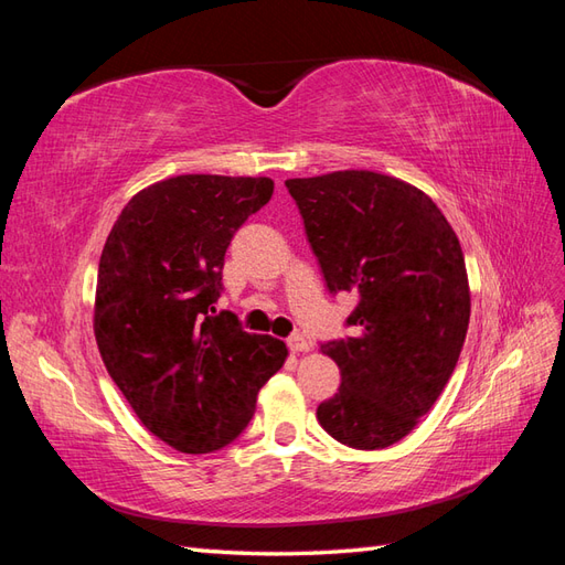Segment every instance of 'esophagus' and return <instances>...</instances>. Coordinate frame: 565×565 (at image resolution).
<instances>
[{
  "label": "esophagus",
  "instance_id": "34e87169",
  "mask_svg": "<svg viewBox=\"0 0 565 565\" xmlns=\"http://www.w3.org/2000/svg\"><path fill=\"white\" fill-rule=\"evenodd\" d=\"M289 350L294 352V354H303V352H308L310 350V342L303 338V334H291L289 340Z\"/></svg>",
  "mask_w": 565,
  "mask_h": 565
}]
</instances>
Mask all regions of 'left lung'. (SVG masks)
Wrapping results in <instances>:
<instances>
[{
  "label": "left lung",
  "mask_w": 565,
  "mask_h": 565,
  "mask_svg": "<svg viewBox=\"0 0 565 565\" xmlns=\"http://www.w3.org/2000/svg\"><path fill=\"white\" fill-rule=\"evenodd\" d=\"M330 294H354L352 334L320 344L340 366L318 405L330 437L386 449L429 413L459 362L471 318L459 237L425 191L344 170L286 179Z\"/></svg>",
  "instance_id": "left-lung-1"
}]
</instances>
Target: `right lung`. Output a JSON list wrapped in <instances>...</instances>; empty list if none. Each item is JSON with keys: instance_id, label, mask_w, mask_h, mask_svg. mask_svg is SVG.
I'll return each mask as SVG.
<instances>
[{"instance_id": "right-lung-1", "label": "right lung", "mask_w": 565, "mask_h": 565, "mask_svg": "<svg viewBox=\"0 0 565 565\" xmlns=\"http://www.w3.org/2000/svg\"><path fill=\"white\" fill-rule=\"evenodd\" d=\"M271 194L269 177H172L138 191L106 237L94 301L104 366L140 423L177 451L237 439L289 354L213 306L227 245Z\"/></svg>"}]
</instances>
